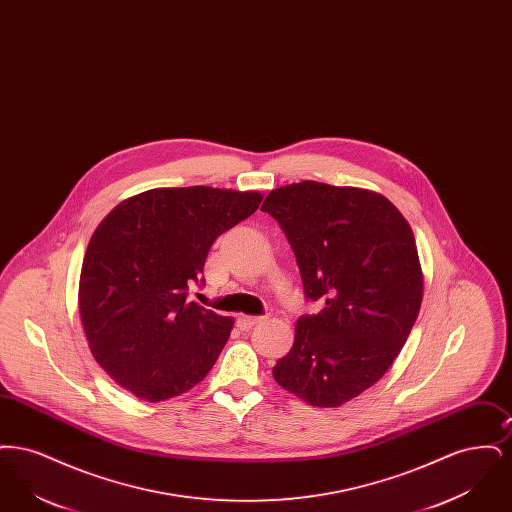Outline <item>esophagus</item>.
<instances>
[{
  "label": "esophagus",
  "instance_id": "34e87169",
  "mask_svg": "<svg viewBox=\"0 0 512 512\" xmlns=\"http://www.w3.org/2000/svg\"><path fill=\"white\" fill-rule=\"evenodd\" d=\"M263 318L265 317H247V315H240V317L236 318V324H238L242 330H247V328L259 324Z\"/></svg>",
  "mask_w": 512,
  "mask_h": 512
}]
</instances>
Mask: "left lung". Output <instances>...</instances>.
Listing matches in <instances>:
<instances>
[{
	"instance_id": "left-lung-1",
	"label": "left lung",
	"mask_w": 512,
	"mask_h": 512,
	"mask_svg": "<svg viewBox=\"0 0 512 512\" xmlns=\"http://www.w3.org/2000/svg\"><path fill=\"white\" fill-rule=\"evenodd\" d=\"M263 213L292 245L305 295L274 380L313 407H340L393 365L418 317L424 276L413 230L382 194L303 180L267 195Z\"/></svg>"
}]
</instances>
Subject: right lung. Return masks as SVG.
I'll return each mask as SVG.
<instances>
[{"mask_svg":"<svg viewBox=\"0 0 512 512\" xmlns=\"http://www.w3.org/2000/svg\"><path fill=\"white\" fill-rule=\"evenodd\" d=\"M259 192L209 186L132 195L99 222L86 249L78 309L99 366L149 403L199 384L234 318L188 301L222 232L251 217Z\"/></svg>","mask_w":512,"mask_h":512,"instance_id":"1","label":"right lung"}]
</instances>
